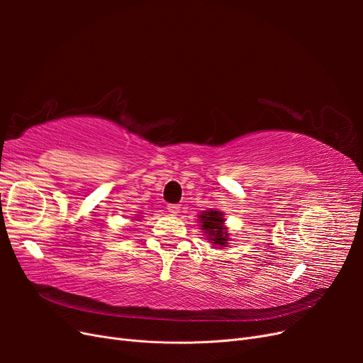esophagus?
<instances>
[{
    "label": "esophagus",
    "instance_id": "1",
    "mask_svg": "<svg viewBox=\"0 0 363 363\" xmlns=\"http://www.w3.org/2000/svg\"><path fill=\"white\" fill-rule=\"evenodd\" d=\"M168 212H169L171 215L180 213V204H168Z\"/></svg>",
    "mask_w": 363,
    "mask_h": 363
}]
</instances>
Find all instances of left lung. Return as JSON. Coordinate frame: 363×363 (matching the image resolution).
Wrapping results in <instances>:
<instances>
[{"instance_id": "1", "label": "left lung", "mask_w": 363, "mask_h": 363, "mask_svg": "<svg viewBox=\"0 0 363 363\" xmlns=\"http://www.w3.org/2000/svg\"><path fill=\"white\" fill-rule=\"evenodd\" d=\"M200 223L203 224V230L207 233L208 240H212V244L216 245H225L227 244V233L225 228L223 227L224 224V218L223 213L218 211H208V212H203V215L200 216Z\"/></svg>"}]
</instances>
